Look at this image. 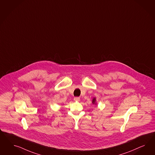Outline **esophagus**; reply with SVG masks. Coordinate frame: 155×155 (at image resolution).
<instances>
[{"label":"esophagus","mask_w":155,"mask_h":155,"mask_svg":"<svg viewBox=\"0 0 155 155\" xmlns=\"http://www.w3.org/2000/svg\"><path fill=\"white\" fill-rule=\"evenodd\" d=\"M74 100L75 101H79L80 100V97H74Z\"/></svg>","instance_id":"1"}]
</instances>
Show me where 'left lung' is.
I'll return each mask as SVG.
<instances>
[{"instance_id": "1", "label": "left lung", "mask_w": 155, "mask_h": 155, "mask_svg": "<svg viewBox=\"0 0 155 155\" xmlns=\"http://www.w3.org/2000/svg\"><path fill=\"white\" fill-rule=\"evenodd\" d=\"M92 103H93L94 104H96V98H94L93 99V101H92Z\"/></svg>"}]
</instances>
